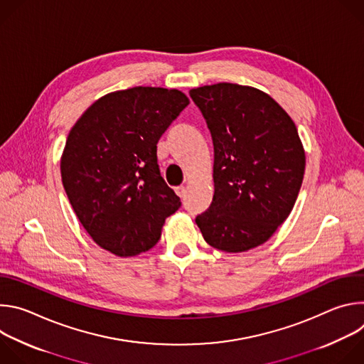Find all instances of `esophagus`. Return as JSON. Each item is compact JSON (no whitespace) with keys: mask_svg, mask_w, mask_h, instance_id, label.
Segmentation results:
<instances>
[{"mask_svg":"<svg viewBox=\"0 0 364 364\" xmlns=\"http://www.w3.org/2000/svg\"><path fill=\"white\" fill-rule=\"evenodd\" d=\"M176 193H177L180 197H186V194H187V188H186L184 186H180V187H177V188H176Z\"/></svg>","mask_w":364,"mask_h":364,"instance_id":"34e87169","label":"esophagus"}]
</instances>
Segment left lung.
Masks as SVG:
<instances>
[{"mask_svg":"<svg viewBox=\"0 0 364 364\" xmlns=\"http://www.w3.org/2000/svg\"><path fill=\"white\" fill-rule=\"evenodd\" d=\"M215 148V194L196 218L204 240L225 252L265 243L298 197L305 154L289 115L267 93L218 83L190 90Z\"/></svg>","mask_w":364,"mask_h":364,"instance_id":"left-lung-1","label":"left lung"}]
</instances>
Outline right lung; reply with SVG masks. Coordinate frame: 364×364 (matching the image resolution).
<instances>
[{"label":"right lung","instance_id":"1","mask_svg":"<svg viewBox=\"0 0 364 364\" xmlns=\"http://www.w3.org/2000/svg\"><path fill=\"white\" fill-rule=\"evenodd\" d=\"M187 105L177 89L136 86L97 99L69 132L63 187L100 247L118 256L145 252L181 207L161 177L157 144Z\"/></svg>","mask_w":364,"mask_h":364}]
</instances>
